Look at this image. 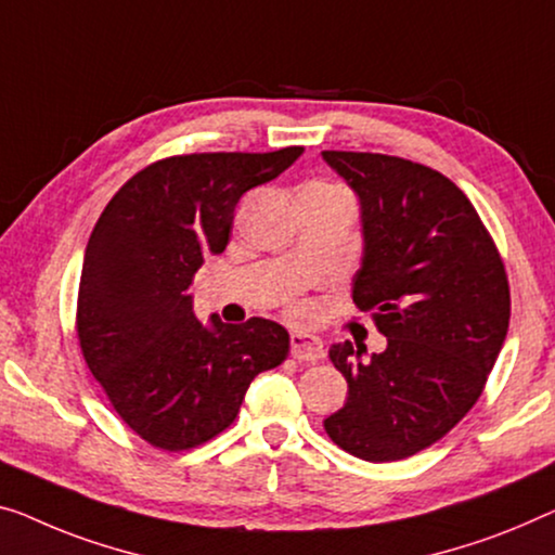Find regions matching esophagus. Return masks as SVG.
Returning <instances> with one entry per match:
<instances>
[{"label": "esophagus", "instance_id": "obj_1", "mask_svg": "<svg viewBox=\"0 0 555 555\" xmlns=\"http://www.w3.org/2000/svg\"><path fill=\"white\" fill-rule=\"evenodd\" d=\"M292 357L299 361H319L324 359V341L319 336L294 331L292 334Z\"/></svg>", "mask_w": 555, "mask_h": 555}]
</instances>
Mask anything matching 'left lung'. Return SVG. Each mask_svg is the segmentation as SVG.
I'll list each match as a JSON object with an SVG mask.
<instances>
[{
  "instance_id": "obj_1",
  "label": "left lung",
  "mask_w": 555,
  "mask_h": 555,
  "mask_svg": "<svg viewBox=\"0 0 555 555\" xmlns=\"http://www.w3.org/2000/svg\"><path fill=\"white\" fill-rule=\"evenodd\" d=\"M361 202L363 259L353 304L386 351L328 349L349 384L324 421L351 456L386 463L428 449L474 409L511 319L506 267L468 196L441 171L401 156L324 152Z\"/></svg>"
}]
</instances>
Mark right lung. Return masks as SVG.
<instances>
[{
  "label": "right lung",
  "mask_w": 555,
  "mask_h": 555,
  "mask_svg": "<svg viewBox=\"0 0 555 555\" xmlns=\"http://www.w3.org/2000/svg\"><path fill=\"white\" fill-rule=\"evenodd\" d=\"M304 154L206 152L137 171L99 217L81 263L77 336L106 399L139 438L189 451L234 424L254 376L288 357V331L192 311V279L221 254L234 209Z\"/></svg>",
  "instance_id": "add662e5"
}]
</instances>
